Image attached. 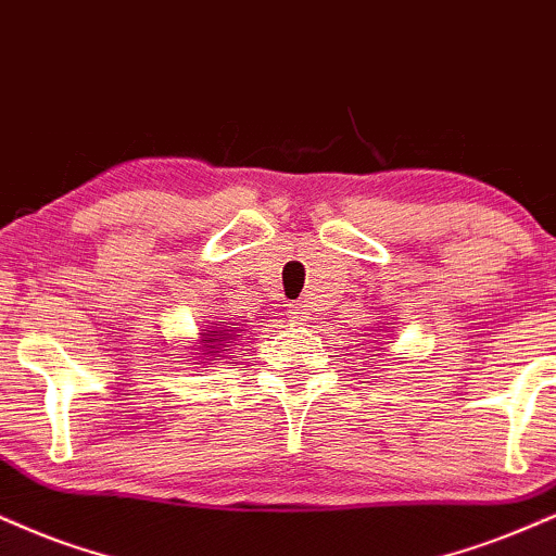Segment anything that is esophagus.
<instances>
[{
	"label": "esophagus",
	"mask_w": 556,
	"mask_h": 556,
	"mask_svg": "<svg viewBox=\"0 0 556 556\" xmlns=\"http://www.w3.org/2000/svg\"><path fill=\"white\" fill-rule=\"evenodd\" d=\"M289 317H291L293 325H304V321L309 319V312H306V306H304V304H291Z\"/></svg>",
	"instance_id": "obj_1"
}]
</instances>
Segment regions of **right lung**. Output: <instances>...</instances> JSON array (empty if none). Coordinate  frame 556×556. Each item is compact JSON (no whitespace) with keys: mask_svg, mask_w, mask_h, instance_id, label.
Here are the masks:
<instances>
[{"mask_svg":"<svg viewBox=\"0 0 556 556\" xmlns=\"http://www.w3.org/2000/svg\"><path fill=\"white\" fill-rule=\"evenodd\" d=\"M211 325H214V321H211ZM201 334V355H205V361H218V353H222V348H226L224 342L237 338V327H226L224 321V325L208 327V330H203Z\"/></svg>","mask_w":556,"mask_h":556,"instance_id":"obj_1","label":"right lung"}]
</instances>
